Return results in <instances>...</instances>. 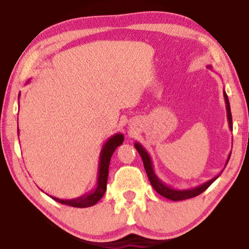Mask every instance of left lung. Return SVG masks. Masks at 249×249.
Instances as JSON below:
<instances>
[{
  "label": "left lung",
  "instance_id": "1",
  "mask_svg": "<svg viewBox=\"0 0 249 249\" xmlns=\"http://www.w3.org/2000/svg\"><path fill=\"white\" fill-rule=\"evenodd\" d=\"M206 68L212 69V67L206 66ZM223 94H224V100H225V104H226L227 121H229L230 129L231 130V129H233V122H231V107H230L229 98H227V94H226V92L224 90H223ZM134 146H135V148H136V150L138 151V154L141 155V157L142 159V162H144L146 174H147V176H148V179L150 181L151 185H153V188L159 193L160 196H165V197H167V199L172 200V201H181V200H185V199H190V197H195L196 196L201 195V193L204 192L206 189H208L210 185L212 184L223 172V171H221V174H218L217 176L214 177V178H212L209 181H206V182L197 185V187L191 188V189H175V188L170 187V185H167L166 183H163L162 181L159 179V177L156 175V172L154 170L153 161H151V158H150V156L148 154V151H147L144 148V147L142 146V144H140V142H136L134 144ZM230 157H231V153L229 155V157H227L224 168L226 167L227 162H229Z\"/></svg>",
  "mask_w": 249,
  "mask_h": 249
}]
</instances>
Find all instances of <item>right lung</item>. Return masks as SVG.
I'll return each mask as SVG.
<instances>
[{
	"label": "right lung",
	"mask_w": 249,
	"mask_h": 249,
	"mask_svg": "<svg viewBox=\"0 0 249 249\" xmlns=\"http://www.w3.org/2000/svg\"><path fill=\"white\" fill-rule=\"evenodd\" d=\"M19 94H18V99H19ZM18 135H19L18 127ZM124 142V135L121 133H117L109 137L108 140L104 142V145L100 153L96 184L89 193H87V195H83L79 197H75V199H69V200H62V199H59V197H54L52 196H49L54 201L59 202V203L73 206V208H89V206H92L98 203L101 197L104 196L105 191H107L108 166H109V161H111L112 155L117 147L122 145V142Z\"/></svg>",
	"instance_id": "add662e5"
}]
</instances>
